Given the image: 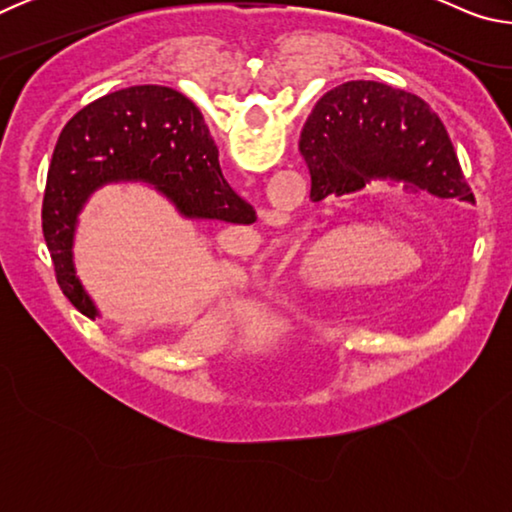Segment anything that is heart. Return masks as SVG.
<instances>
[{
  "label": "heart",
  "mask_w": 512,
  "mask_h": 512,
  "mask_svg": "<svg viewBox=\"0 0 512 512\" xmlns=\"http://www.w3.org/2000/svg\"><path fill=\"white\" fill-rule=\"evenodd\" d=\"M398 266L395 267L392 262ZM422 262L418 241L384 221H339L327 225L298 248V271L341 287L393 282Z\"/></svg>",
  "instance_id": "obj_1"
}]
</instances>
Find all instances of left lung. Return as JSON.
<instances>
[{"instance_id": "obj_1", "label": "left lung", "mask_w": 512, "mask_h": 512, "mask_svg": "<svg viewBox=\"0 0 512 512\" xmlns=\"http://www.w3.org/2000/svg\"><path fill=\"white\" fill-rule=\"evenodd\" d=\"M311 198L352 194L370 178L411 192L474 201L440 117L427 101L377 81H348L323 94L300 135Z\"/></svg>"}]
</instances>
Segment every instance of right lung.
I'll return each instance as SVG.
<instances>
[{
    "mask_svg": "<svg viewBox=\"0 0 512 512\" xmlns=\"http://www.w3.org/2000/svg\"><path fill=\"white\" fill-rule=\"evenodd\" d=\"M108 180L153 183L185 216L230 223L257 219L253 205L225 183L201 110L185 94L135 85L92 101L60 133L42 201V235L58 287L88 318L97 309L74 275V225L88 194Z\"/></svg>",
    "mask_w": 512,
    "mask_h": 512,
    "instance_id": "right-lung-1",
    "label": "right lung"
}]
</instances>
